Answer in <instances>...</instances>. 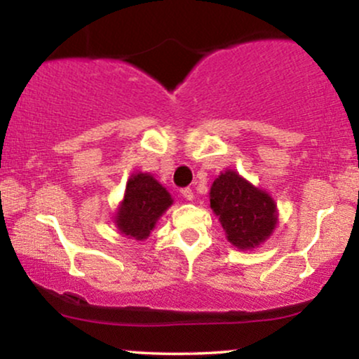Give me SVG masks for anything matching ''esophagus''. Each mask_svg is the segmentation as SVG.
<instances>
[{
  "mask_svg": "<svg viewBox=\"0 0 359 359\" xmlns=\"http://www.w3.org/2000/svg\"><path fill=\"white\" fill-rule=\"evenodd\" d=\"M180 194H182V197H184L185 201H192L194 199V192H192L191 187L182 189V191H180Z\"/></svg>",
  "mask_w": 359,
  "mask_h": 359,
  "instance_id": "obj_1",
  "label": "esophagus"
}]
</instances>
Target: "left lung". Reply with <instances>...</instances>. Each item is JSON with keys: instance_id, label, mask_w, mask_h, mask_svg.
Here are the masks:
<instances>
[{"instance_id": "left-lung-1", "label": "left lung", "mask_w": 359, "mask_h": 359, "mask_svg": "<svg viewBox=\"0 0 359 359\" xmlns=\"http://www.w3.org/2000/svg\"><path fill=\"white\" fill-rule=\"evenodd\" d=\"M209 199L226 238L238 250L257 248L269 240L277 226V204L270 194L255 187L234 170L217 175Z\"/></svg>"}]
</instances>
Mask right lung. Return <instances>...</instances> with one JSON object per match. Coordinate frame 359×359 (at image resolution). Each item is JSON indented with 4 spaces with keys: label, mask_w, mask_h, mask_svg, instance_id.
Returning <instances> with one entry per match:
<instances>
[{
    "label": "right lung",
    "mask_w": 359,
    "mask_h": 359,
    "mask_svg": "<svg viewBox=\"0 0 359 359\" xmlns=\"http://www.w3.org/2000/svg\"><path fill=\"white\" fill-rule=\"evenodd\" d=\"M172 203V196L154 175L137 172L128 179L125 197L119 204L114 222L121 234L143 241L150 236L156 221Z\"/></svg>",
    "instance_id": "right-lung-1"
}]
</instances>
